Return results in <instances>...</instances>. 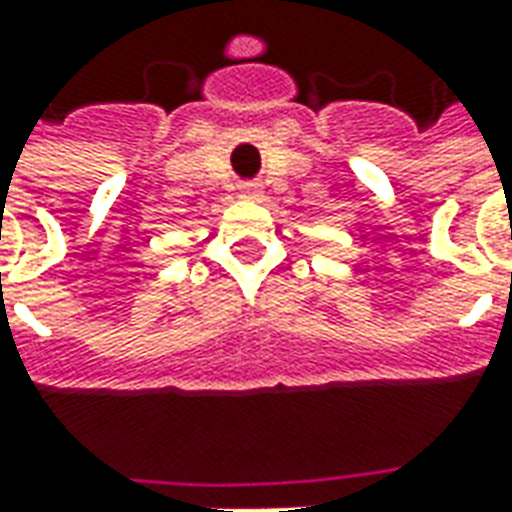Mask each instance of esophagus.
<instances>
[{
    "label": "esophagus",
    "mask_w": 512,
    "mask_h": 512,
    "mask_svg": "<svg viewBox=\"0 0 512 512\" xmlns=\"http://www.w3.org/2000/svg\"><path fill=\"white\" fill-rule=\"evenodd\" d=\"M241 194H244V197H260V191H257L255 186H246V189L241 191Z\"/></svg>",
    "instance_id": "obj_1"
}]
</instances>
